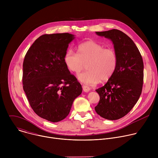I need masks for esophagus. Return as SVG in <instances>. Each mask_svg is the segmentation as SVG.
Instances as JSON below:
<instances>
[{
    "label": "esophagus",
    "mask_w": 158,
    "mask_h": 158,
    "mask_svg": "<svg viewBox=\"0 0 158 158\" xmlns=\"http://www.w3.org/2000/svg\"><path fill=\"white\" fill-rule=\"evenodd\" d=\"M82 89H83V91H84V92H85V93H87V92H89L90 90H91V88H90L89 86H87V85H82Z\"/></svg>",
    "instance_id": "1"
}]
</instances>
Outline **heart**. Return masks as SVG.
Returning a JSON list of instances; mask_svg holds the SVG:
<instances>
[{
  "mask_svg": "<svg viewBox=\"0 0 158 158\" xmlns=\"http://www.w3.org/2000/svg\"><path fill=\"white\" fill-rule=\"evenodd\" d=\"M65 65L73 73H78L87 64V71L78 74L82 82L94 85L100 81L106 82L114 75L117 69L118 56L112 48H104V46L94 40H87L80 44L77 53L67 49L64 54Z\"/></svg>",
  "mask_w": 158,
  "mask_h": 158,
  "instance_id": "heart-1",
  "label": "heart"
}]
</instances>
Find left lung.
<instances>
[{
	"mask_svg": "<svg viewBox=\"0 0 158 158\" xmlns=\"http://www.w3.org/2000/svg\"><path fill=\"white\" fill-rule=\"evenodd\" d=\"M110 39L118 56L115 73L102 87L96 89L100 100L95 110L102 118L119 119L126 116L138 102L144 79V64L136 44L118 29L96 32Z\"/></svg>",
	"mask_w": 158,
	"mask_h": 158,
	"instance_id": "1",
	"label": "left lung"
}]
</instances>
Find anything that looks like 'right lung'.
Returning a JSON list of instances; mask_svg holds the SVG:
<instances>
[{"mask_svg":"<svg viewBox=\"0 0 158 158\" xmlns=\"http://www.w3.org/2000/svg\"><path fill=\"white\" fill-rule=\"evenodd\" d=\"M74 39V35L69 33L42 35L24 57V91L35 113L51 122L65 118L73 101L82 93L81 84L64 60L69 44Z\"/></svg>","mask_w":158,"mask_h":158,"instance_id":"obj_1","label":"right lung"}]
</instances>
